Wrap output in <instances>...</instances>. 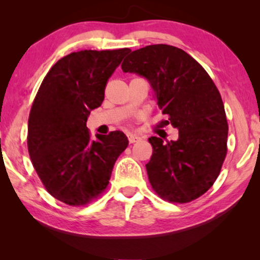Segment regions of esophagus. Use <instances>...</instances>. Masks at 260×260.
Wrapping results in <instances>:
<instances>
[{"label":"esophagus","instance_id":"34e87169","mask_svg":"<svg viewBox=\"0 0 260 260\" xmlns=\"http://www.w3.org/2000/svg\"><path fill=\"white\" fill-rule=\"evenodd\" d=\"M127 140H129V143H136L138 141H142V137L136 134H129L127 135Z\"/></svg>","mask_w":260,"mask_h":260}]
</instances>
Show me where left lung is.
I'll return each instance as SVG.
<instances>
[{"instance_id": "1", "label": "left lung", "mask_w": 260, "mask_h": 260, "mask_svg": "<svg viewBox=\"0 0 260 260\" xmlns=\"http://www.w3.org/2000/svg\"><path fill=\"white\" fill-rule=\"evenodd\" d=\"M123 72L147 78L166 124L179 140L152 136L147 168L149 182L163 200L187 204L200 198L218 179L227 154L225 108L214 81L197 60L170 45H150L131 52Z\"/></svg>"}]
</instances>
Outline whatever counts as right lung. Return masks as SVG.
Masks as SVG:
<instances>
[{"label":"right lung","instance_id":"obj_1","mask_svg":"<svg viewBox=\"0 0 260 260\" xmlns=\"http://www.w3.org/2000/svg\"><path fill=\"white\" fill-rule=\"evenodd\" d=\"M129 48L73 52L42 80L28 118L27 145L46 190L70 206H85L106 189L127 147L122 131L91 138L87 117L104 101L109 78Z\"/></svg>","mask_w":260,"mask_h":260}]
</instances>
